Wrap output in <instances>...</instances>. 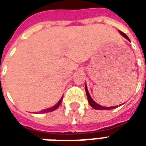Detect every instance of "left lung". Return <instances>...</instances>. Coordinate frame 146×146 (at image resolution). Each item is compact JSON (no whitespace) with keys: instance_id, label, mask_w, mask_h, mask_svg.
<instances>
[{"instance_id":"8db88e82","label":"left lung","mask_w":146,"mask_h":146,"mask_svg":"<svg viewBox=\"0 0 146 146\" xmlns=\"http://www.w3.org/2000/svg\"><path fill=\"white\" fill-rule=\"evenodd\" d=\"M120 33L121 34V35L123 36V37L125 38H127L128 41H129V38H128V36H127L125 33H123V32H121V31H120ZM85 89H86V96H87V98H88V101H89V104H90V106L92 107L94 109H96V110H111V109H113V108H116L117 106H115V107H103V106H101V105H99V104H98L96 102H95L92 100V98H91V96H90V95H89V91H88V89H87V86L86 85V87H85Z\"/></svg>"}]
</instances>
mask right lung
I'll use <instances>...</instances> for the list:
<instances>
[{"instance_id": "add662e5", "label": "right lung", "mask_w": 146, "mask_h": 146, "mask_svg": "<svg viewBox=\"0 0 146 146\" xmlns=\"http://www.w3.org/2000/svg\"><path fill=\"white\" fill-rule=\"evenodd\" d=\"M62 100H63V97L60 99V101L58 102H57V104H55L54 106L52 107V108H48V109H45V110H43V111H40V113H48V112H51V111H54V110H56V109L58 108V107L60 106V104H61V102Z\"/></svg>"}]
</instances>
